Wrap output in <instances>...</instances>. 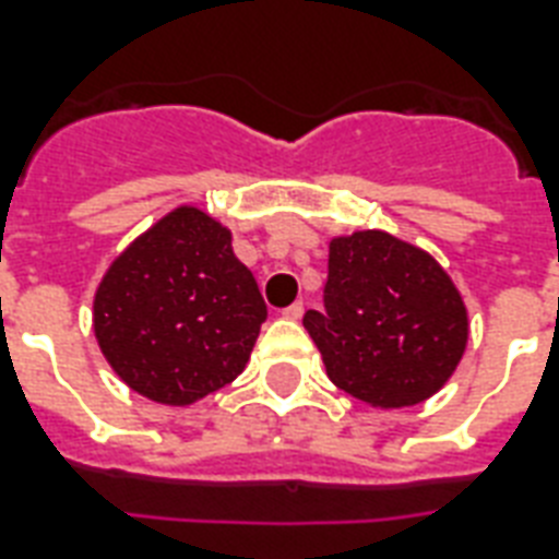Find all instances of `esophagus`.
Returning <instances> with one entry per match:
<instances>
[{"label":"esophagus","mask_w":559,"mask_h":559,"mask_svg":"<svg viewBox=\"0 0 559 559\" xmlns=\"http://www.w3.org/2000/svg\"><path fill=\"white\" fill-rule=\"evenodd\" d=\"M281 316H284V319H289V322H298V319L305 316V305H301V301H296V305H289Z\"/></svg>","instance_id":"1"}]
</instances>
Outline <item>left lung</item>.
Here are the masks:
<instances>
[{
  "label": "left lung",
  "mask_w": 559,
  "mask_h": 559,
  "mask_svg": "<svg viewBox=\"0 0 559 559\" xmlns=\"http://www.w3.org/2000/svg\"><path fill=\"white\" fill-rule=\"evenodd\" d=\"M305 328L333 385L373 408L432 397L469 336L467 305L447 270L380 228L333 237L324 310H307Z\"/></svg>",
  "instance_id": "obj_1"
}]
</instances>
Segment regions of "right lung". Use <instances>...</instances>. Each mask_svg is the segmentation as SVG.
Segmentation results:
<instances>
[{"instance_id": "add662e5", "label": "right lung", "mask_w": 559, "mask_h": 559, "mask_svg": "<svg viewBox=\"0 0 559 559\" xmlns=\"http://www.w3.org/2000/svg\"><path fill=\"white\" fill-rule=\"evenodd\" d=\"M263 319L231 228L197 205H177L135 237L92 298V331L109 368L162 406H193L235 380Z\"/></svg>"}]
</instances>
